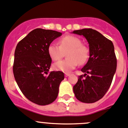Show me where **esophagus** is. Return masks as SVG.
I'll use <instances>...</instances> for the list:
<instances>
[{
    "mask_svg": "<svg viewBox=\"0 0 128 128\" xmlns=\"http://www.w3.org/2000/svg\"><path fill=\"white\" fill-rule=\"evenodd\" d=\"M70 76V73H65V76L66 77H68V76Z\"/></svg>",
    "mask_w": 128,
    "mask_h": 128,
    "instance_id": "obj_1",
    "label": "esophagus"
}]
</instances>
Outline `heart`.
Masks as SVG:
<instances>
[{
	"label": "heart",
	"instance_id": "b5f03b06",
	"mask_svg": "<svg viewBox=\"0 0 128 128\" xmlns=\"http://www.w3.org/2000/svg\"><path fill=\"white\" fill-rule=\"evenodd\" d=\"M59 45L56 44H50L48 47V53L52 60H60L66 52L67 58L54 64L53 68L56 71L70 72L74 70L78 63L83 64L89 57V50L82 45V41L78 37L67 35L58 41Z\"/></svg>",
	"mask_w": 128,
	"mask_h": 128
}]
</instances>
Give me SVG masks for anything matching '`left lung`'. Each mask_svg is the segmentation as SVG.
<instances>
[{
	"label": "left lung",
	"instance_id": "1",
	"mask_svg": "<svg viewBox=\"0 0 128 128\" xmlns=\"http://www.w3.org/2000/svg\"><path fill=\"white\" fill-rule=\"evenodd\" d=\"M89 44L90 57L73 86L75 96L80 102L94 103L102 98L109 88L116 71L117 58L112 42L91 28L74 30ZM88 74L87 75V74Z\"/></svg>",
	"mask_w": 128,
	"mask_h": 128
}]
</instances>
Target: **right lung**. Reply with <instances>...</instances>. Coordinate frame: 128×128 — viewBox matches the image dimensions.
I'll return each mask as SVG.
<instances>
[{
    "instance_id": "add662e5",
    "label": "right lung",
    "mask_w": 128,
    "mask_h": 128,
    "mask_svg": "<svg viewBox=\"0 0 128 128\" xmlns=\"http://www.w3.org/2000/svg\"><path fill=\"white\" fill-rule=\"evenodd\" d=\"M62 33L36 28L18 44L14 52L13 73L19 88L31 102L45 106L57 98L58 87L64 79L61 71H51L48 47Z\"/></svg>"
}]
</instances>
